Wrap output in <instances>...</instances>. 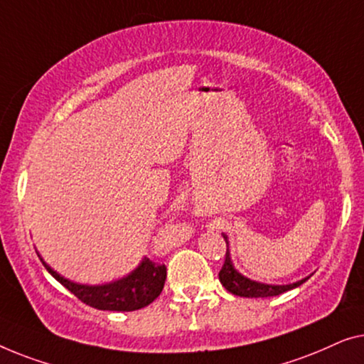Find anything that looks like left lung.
Listing matches in <instances>:
<instances>
[{"instance_id": "left-lung-1", "label": "left lung", "mask_w": 364, "mask_h": 364, "mask_svg": "<svg viewBox=\"0 0 364 364\" xmlns=\"http://www.w3.org/2000/svg\"><path fill=\"white\" fill-rule=\"evenodd\" d=\"M223 235H224V240H226L228 249H226V259H224L223 269L219 270V280H221L224 289L231 291V294L239 295V296H249V299H260V296L264 299V296H275V295L284 294V291L295 289V287L304 284L305 280H309V277H306V279L299 280V282L289 284V285H269V284H260V282H255V280L244 277V275H240L237 270L234 269L231 255H229L228 237L226 234Z\"/></svg>"}]
</instances>
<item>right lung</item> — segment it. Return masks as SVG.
Here are the masks:
<instances>
[{
	"label": "right lung",
	"mask_w": 364,
	"mask_h": 364,
	"mask_svg": "<svg viewBox=\"0 0 364 364\" xmlns=\"http://www.w3.org/2000/svg\"><path fill=\"white\" fill-rule=\"evenodd\" d=\"M38 252V250H36ZM39 255V254H38ZM46 270L63 284L70 294H74L80 301L97 310L110 311H133L150 305L161 294L166 280L165 264H156L150 259H143L138 267L127 277L115 280L105 285H82L70 282L50 269L39 255Z\"/></svg>",
	"instance_id": "add662e5"
}]
</instances>
